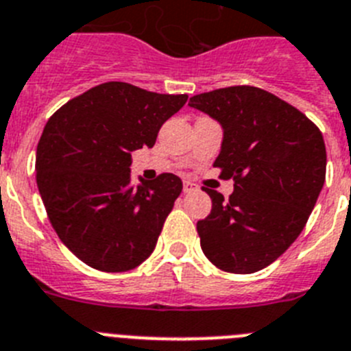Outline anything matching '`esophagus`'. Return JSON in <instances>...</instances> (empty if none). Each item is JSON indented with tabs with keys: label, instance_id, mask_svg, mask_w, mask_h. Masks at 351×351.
Here are the masks:
<instances>
[{
	"label": "esophagus",
	"instance_id": "esophagus-1",
	"mask_svg": "<svg viewBox=\"0 0 351 351\" xmlns=\"http://www.w3.org/2000/svg\"><path fill=\"white\" fill-rule=\"evenodd\" d=\"M196 191V185L193 182H184V193H193Z\"/></svg>",
	"mask_w": 351,
	"mask_h": 351
}]
</instances>
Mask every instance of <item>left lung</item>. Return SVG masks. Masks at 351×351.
<instances>
[{
    "instance_id": "left-lung-1",
    "label": "left lung",
    "mask_w": 351,
    "mask_h": 351,
    "mask_svg": "<svg viewBox=\"0 0 351 351\" xmlns=\"http://www.w3.org/2000/svg\"><path fill=\"white\" fill-rule=\"evenodd\" d=\"M189 106L221 125L213 166L234 180L228 201L203 187L212 212L197 221L201 249L224 272H258L297 240L315 208L327 169L322 132L261 88H221L193 97Z\"/></svg>"
}]
</instances>
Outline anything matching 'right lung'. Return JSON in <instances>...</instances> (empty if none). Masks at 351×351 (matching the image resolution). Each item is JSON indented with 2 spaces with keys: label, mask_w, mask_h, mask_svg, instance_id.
<instances>
[{
  "label": "right lung",
  "mask_w": 351,
  "mask_h": 351,
  "mask_svg": "<svg viewBox=\"0 0 351 351\" xmlns=\"http://www.w3.org/2000/svg\"><path fill=\"white\" fill-rule=\"evenodd\" d=\"M111 81L69 100L36 146V185L60 240L90 267L127 272L154 252L182 180L162 173L132 185V152L187 102Z\"/></svg>",
  "instance_id": "add662e5"
}]
</instances>
